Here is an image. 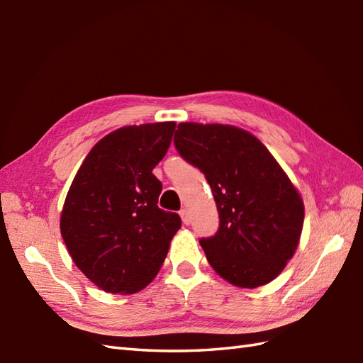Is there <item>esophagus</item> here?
<instances>
[{"label":"esophagus","instance_id":"34e87169","mask_svg":"<svg viewBox=\"0 0 363 363\" xmlns=\"http://www.w3.org/2000/svg\"><path fill=\"white\" fill-rule=\"evenodd\" d=\"M179 215H181L184 225H190V223H191V217H190L189 209H182V211L179 212Z\"/></svg>","mask_w":363,"mask_h":363}]
</instances>
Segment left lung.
<instances>
[{"mask_svg": "<svg viewBox=\"0 0 363 363\" xmlns=\"http://www.w3.org/2000/svg\"><path fill=\"white\" fill-rule=\"evenodd\" d=\"M174 145L217 203L218 233L199 240L211 267L242 289L276 279L299 245L304 203L273 154L248 130L220 123H179Z\"/></svg>", "mask_w": 363, "mask_h": 363, "instance_id": "1", "label": "left lung"}]
</instances>
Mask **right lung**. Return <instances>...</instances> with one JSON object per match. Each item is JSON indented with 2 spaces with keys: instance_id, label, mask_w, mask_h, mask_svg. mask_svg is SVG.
<instances>
[{
  "instance_id": "right-lung-1",
  "label": "right lung",
  "mask_w": 363,
  "mask_h": 363,
  "mask_svg": "<svg viewBox=\"0 0 363 363\" xmlns=\"http://www.w3.org/2000/svg\"><path fill=\"white\" fill-rule=\"evenodd\" d=\"M174 129V121H159L112 130L89 151L68 189L60 234L74 265L107 293L143 290L181 228L179 215L157 207L162 184L152 174Z\"/></svg>"
}]
</instances>
